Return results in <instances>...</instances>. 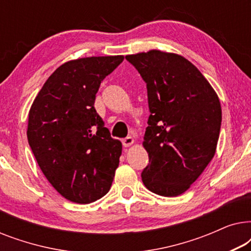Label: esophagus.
Instances as JSON below:
<instances>
[{"label": "esophagus", "instance_id": "obj_1", "mask_svg": "<svg viewBox=\"0 0 251 251\" xmlns=\"http://www.w3.org/2000/svg\"><path fill=\"white\" fill-rule=\"evenodd\" d=\"M133 143H135V140H133L132 137H126V138L122 140V144L125 147H129L130 145H132Z\"/></svg>", "mask_w": 251, "mask_h": 251}]
</instances>
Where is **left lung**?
<instances>
[{
    "instance_id": "obj_1",
    "label": "left lung",
    "mask_w": 251,
    "mask_h": 251,
    "mask_svg": "<svg viewBox=\"0 0 251 251\" xmlns=\"http://www.w3.org/2000/svg\"><path fill=\"white\" fill-rule=\"evenodd\" d=\"M126 59L145 81L151 112L143 142L150 163L142 180L153 193L177 197L215 155L222 125L218 96L179 54L151 50Z\"/></svg>"
}]
</instances>
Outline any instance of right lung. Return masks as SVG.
Listing matches in <instances>:
<instances>
[{
    "mask_svg": "<svg viewBox=\"0 0 251 251\" xmlns=\"http://www.w3.org/2000/svg\"><path fill=\"white\" fill-rule=\"evenodd\" d=\"M123 56L88 57L57 68L34 99L27 139L39 166L58 193L90 203L111 188L122 144L111 137L95 108L101 81Z\"/></svg>",
    "mask_w": 251,
    "mask_h": 251,
    "instance_id": "1",
    "label": "right lung"
}]
</instances>
